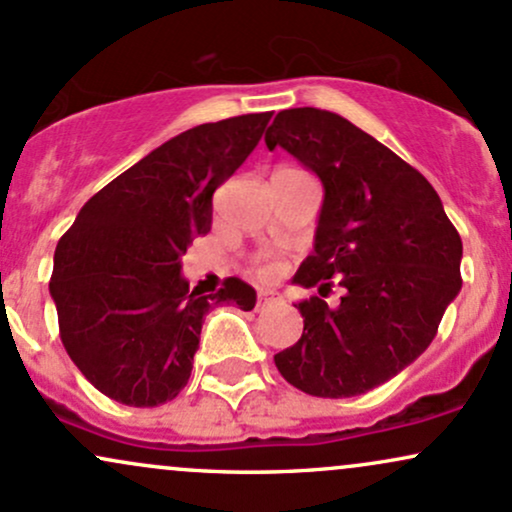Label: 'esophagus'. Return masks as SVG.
<instances>
[{
    "label": "esophagus",
    "mask_w": 512,
    "mask_h": 512,
    "mask_svg": "<svg viewBox=\"0 0 512 512\" xmlns=\"http://www.w3.org/2000/svg\"><path fill=\"white\" fill-rule=\"evenodd\" d=\"M276 301H279V296H276L274 291L262 289L260 293H257V310H260V308H269V305H274Z\"/></svg>",
    "instance_id": "34e87169"
}]
</instances>
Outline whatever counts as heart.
Masks as SVG:
<instances>
[{
	"label": "heart",
	"mask_w": 512,
	"mask_h": 512,
	"mask_svg": "<svg viewBox=\"0 0 512 512\" xmlns=\"http://www.w3.org/2000/svg\"><path fill=\"white\" fill-rule=\"evenodd\" d=\"M255 272L264 276V279H272V276H276L281 272V264L276 260H269V257H257L255 262Z\"/></svg>",
	"instance_id": "obj_1"
}]
</instances>
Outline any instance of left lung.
Returning <instances> with one entry per match:
<instances>
[{"instance_id":"left-lung-1","label":"left lung","mask_w":512,"mask_h":512,"mask_svg":"<svg viewBox=\"0 0 512 512\" xmlns=\"http://www.w3.org/2000/svg\"><path fill=\"white\" fill-rule=\"evenodd\" d=\"M276 146L325 187L315 252L293 284L346 291L296 305L303 334L274 356L305 395L354 397L395 378L428 349L462 289V240L431 182L395 151L330 110H281L267 129Z\"/></svg>"}]
</instances>
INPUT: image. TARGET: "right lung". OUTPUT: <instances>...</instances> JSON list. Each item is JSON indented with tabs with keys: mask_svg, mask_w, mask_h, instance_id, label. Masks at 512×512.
I'll return each instance as SVG.
<instances>
[{
	"mask_svg": "<svg viewBox=\"0 0 512 512\" xmlns=\"http://www.w3.org/2000/svg\"><path fill=\"white\" fill-rule=\"evenodd\" d=\"M272 113L187 129L134 163L81 207L60 238L50 296L64 349L86 380L129 407H158L192 373L204 315L255 308V289L223 281L190 291L180 257L211 231V197L262 139Z\"/></svg>",
	"mask_w": 512,
	"mask_h": 512,
	"instance_id": "right-lung-1",
	"label": "right lung"
}]
</instances>
